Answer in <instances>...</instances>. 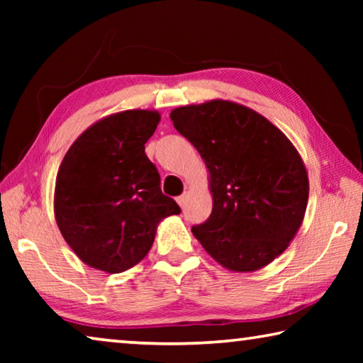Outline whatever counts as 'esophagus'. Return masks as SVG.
Segmentation results:
<instances>
[{"label": "esophagus", "instance_id": "34e87169", "mask_svg": "<svg viewBox=\"0 0 363 363\" xmlns=\"http://www.w3.org/2000/svg\"><path fill=\"white\" fill-rule=\"evenodd\" d=\"M177 203H179V206L181 208H184V205H186V201H187V195H181V196H177Z\"/></svg>", "mask_w": 363, "mask_h": 363}]
</instances>
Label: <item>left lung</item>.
I'll return each instance as SVG.
<instances>
[{
    "label": "left lung",
    "instance_id": "left-lung-1",
    "mask_svg": "<svg viewBox=\"0 0 363 363\" xmlns=\"http://www.w3.org/2000/svg\"><path fill=\"white\" fill-rule=\"evenodd\" d=\"M174 128L208 169L213 211L192 227L201 247L232 272L266 267L303 224L309 177L296 147L266 116L213 99L171 110Z\"/></svg>",
    "mask_w": 363,
    "mask_h": 363
}]
</instances>
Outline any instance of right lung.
Listing matches in <instances>:
<instances>
[{
	"label": "right lung",
	"instance_id": "right-lung-1",
	"mask_svg": "<svg viewBox=\"0 0 363 363\" xmlns=\"http://www.w3.org/2000/svg\"><path fill=\"white\" fill-rule=\"evenodd\" d=\"M158 110L107 115L79 134L60 163L54 216L64 240L84 264L120 274L144 259L157 227L181 208L162 194L145 155Z\"/></svg>",
	"mask_w": 363,
	"mask_h": 363
}]
</instances>
